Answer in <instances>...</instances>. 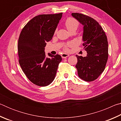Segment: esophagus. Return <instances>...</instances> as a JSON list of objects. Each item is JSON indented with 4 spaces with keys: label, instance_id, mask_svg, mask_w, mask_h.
<instances>
[{
    "label": "esophagus",
    "instance_id": "1",
    "mask_svg": "<svg viewBox=\"0 0 121 121\" xmlns=\"http://www.w3.org/2000/svg\"><path fill=\"white\" fill-rule=\"evenodd\" d=\"M69 55L68 54H65V53H63V54H61V56H62V58L65 59V58H66L67 57L69 56Z\"/></svg>",
    "mask_w": 121,
    "mask_h": 121
}]
</instances>
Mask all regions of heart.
<instances>
[{"label": "heart", "instance_id": "obj_1", "mask_svg": "<svg viewBox=\"0 0 121 121\" xmlns=\"http://www.w3.org/2000/svg\"><path fill=\"white\" fill-rule=\"evenodd\" d=\"M65 25L69 32L73 31H75L78 27L79 22L73 17H69L65 20ZM73 45V44L72 43H68L63 46V49L65 51H68L69 47H71Z\"/></svg>", "mask_w": 121, "mask_h": 121}]
</instances>
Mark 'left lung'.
<instances>
[{
  "mask_svg": "<svg viewBox=\"0 0 121 121\" xmlns=\"http://www.w3.org/2000/svg\"><path fill=\"white\" fill-rule=\"evenodd\" d=\"M71 15L84 26L83 40L87 56H78L76 68L79 78L86 82L97 79L105 70L108 58V41L105 31L99 23L84 14Z\"/></svg>",
  "mask_w": 121,
  "mask_h": 121,
  "instance_id": "obj_1",
  "label": "left lung"
}]
</instances>
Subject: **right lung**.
Here are the masks:
<instances>
[{
    "instance_id": "right-lung-1",
    "label": "right lung",
    "mask_w": 121,
    "mask_h": 121,
    "mask_svg": "<svg viewBox=\"0 0 121 121\" xmlns=\"http://www.w3.org/2000/svg\"><path fill=\"white\" fill-rule=\"evenodd\" d=\"M62 15V13L36 16L26 24L20 35L17 46L20 65L26 77L39 86L52 82L62 60L59 54L48 53L50 58H47L44 51Z\"/></svg>"
}]
</instances>
